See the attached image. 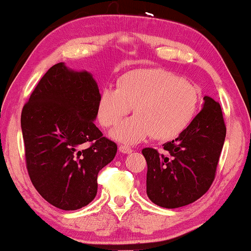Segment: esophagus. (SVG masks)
<instances>
[{
  "label": "esophagus",
  "mask_w": 251,
  "mask_h": 251,
  "mask_svg": "<svg viewBox=\"0 0 251 251\" xmlns=\"http://www.w3.org/2000/svg\"><path fill=\"white\" fill-rule=\"evenodd\" d=\"M119 150H120V152H122V153H125V154H130V153L132 152V150L130 149L129 146H126V145L119 146Z\"/></svg>",
  "instance_id": "34e87169"
}]
</instances>
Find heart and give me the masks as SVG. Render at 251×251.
I'll return each mask as SVG.
<instances>
[{
  "label": "heart",
  "instance_id": "obj_1",
  "mask_svg": "<svg viewBox=\"0 0 251 251\" xmlns=\"http://www.w3.org/2000/svg\"><path fill=\"white\" fill-rule=\"evenodd\" d=\"M199 102L198 89L162 68H145L122 75L118 89L106 88L98 101V120L105 128L118 125L112 137L136 144L152 135L167 140L179 135L193 119Z\"/></svg>",
  "mask_w": 251,
  "mask_h": 251
}]
</instances>
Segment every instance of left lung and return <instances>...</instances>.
Instances as JSON below:
<instances>
[{"label": "left lung", "mask_w": 251, "mask_h": 251, "mask_svg": "<svg viewBox=\"0 0 251 251\" xmlns=\"http://www.w3.org/2000/svg\"><path fill=\"white\" fill-rule=\"evenodd\" d=\"M203 108L176 139L163 144L166 154L145 147L146 193L162 208L184 207L200 199L216 176L226 136L219 102L204 96Z\"/></svg>", "instance_id": "obj_1"}]
</instances>
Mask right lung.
<instances>
[{
	"label": "right lung",
	"instance_id": "obj_1",
	"mask_svg": "<svg viewBox=\"0 0 251 251\" xmlns=\"http://www.w3.org/2000/svg\"><path fill=\"white\" fill-rule=\"evenodd\" d=\"M99 97L90 73L58 63L43 75L23 107L29 178L44 200L63 210H76L94 200L98 173L118 151L94 123Z\"/></svg>",
	"mask_w": 251,
	"mask_h": 251
}]
</instances>
